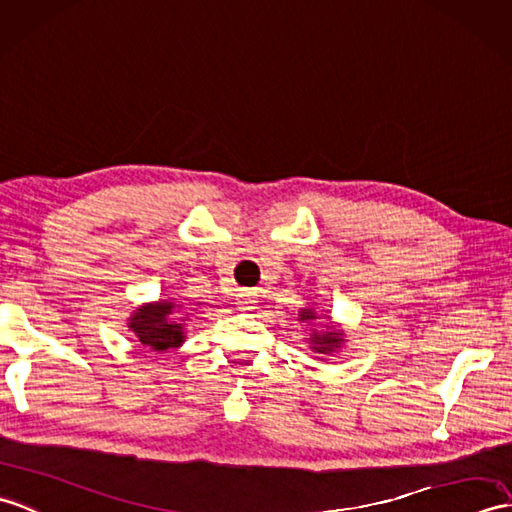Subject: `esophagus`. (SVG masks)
<instances>
[{
    "instance_id": "esophagus-1",
    "label": "esophagus",
    "mask_w": 512,
    "mask_h": 512,
    "mask_svg": "<svg viewBox=\"0 0 512 512\" xmlns=\"http://www.w3.org/2000/svg\"><path fill=\"white\" fill-rule=\"evenodd\" d=\"M235 296H237V305H240V310H251V307L257 303L255 292L251 290H240Z\"/></svg>"
}]
</instances>
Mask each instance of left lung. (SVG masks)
I'll list each match as a JSON object with an SVG mask.
<instances>
[{
	"label": "left lung",
	"instance_id": "left-lung-1",
	"mask_svg": "<svg viewBox=\"0 0 512 512\" xmlns=\"http://www.w3.org/2000/svg\"><path fill=\"white\" fill-rule=\"evenodd\" d=\"M303 318L301 320H305V318H314V314L312 312H307V310H303V314H301ZM314 349H318V353H325V351H331L336 347V344H340L342 342V338H340V334H323V336H316L314 334Z\"/></svg>",
	"mask_w": 512,
	"mask_h": 512
}]
</instances>
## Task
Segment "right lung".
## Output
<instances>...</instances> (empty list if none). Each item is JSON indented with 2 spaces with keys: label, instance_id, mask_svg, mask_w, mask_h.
<instances>
[{
  "label": "right lung",
  "instance_id": "add662e5",
  "mask_svg": "<svg viewBox=\"0 0 512 512\" xmlns=\"http://www.w3.org/2000/svg\"><path fill=\"white\" fill-rule=\"evenodd\" d=\"M172 310V303H154L141 307L130 318V329L135 331L139 342L150 351L163 353L183 342V327L176 325L170 318Z\"/></svg>",
  "mask_w": 512,
  "mask_h": 512
}]
</instances>
